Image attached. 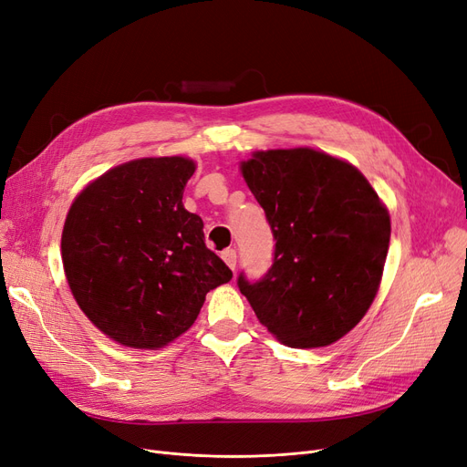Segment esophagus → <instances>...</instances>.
<instances>
[{"instance_id": "obj_1", "label": "esophagus", "mask_w": 467, "mask_h": 467, "mask_svg": "<svg viewBox=\"0 0 467 467\" xmlns=\"http://www.w3.org/2000/svg\"><path fill=\"white\" fill-rule=\"evenodd\" d=\"M222 258H223V263H226L232 270H235V263H237V253H235V249L222 251Z\"/></svg>"}]
</instances>
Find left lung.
<instances>
[{
    "mask_svg": "<svg viewBox=\"0 0 467 467\" xmlns=\"http://www.w3.org/2000/svg\"><path fill=\"white\" fill-rule=\"evenodd\" d=\"M241 174L275 249L263 279L239 274V291L284 345L339 341L378 295L390 237L385 204L358 169L310 147L254 151Z\"/></svg>",
    "mask_w": 467,
    "mask_h": 467,
    "instance_id": "1",
    "label": "left lung"
}]
</instances>
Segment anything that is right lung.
<instances>
[{
  "instance_id": "1",
  "label": "right lung",
  "mask_w": 467,
  "mask_h": 467,
  "mask_svg": "<svg viewBox=\"0 0 467 467\" xmlns=\"http://www.w3.org/2000/svg\"><path fill=\"white\" fill-rule=\"evenodd\" d=\"M195 172L185 157L115 166L74 199L61 254L89 322L130 348H162L197 320L207 293L232 270L204 245L202 220L183 209Z\"/></svg>"
}]
</instances>
